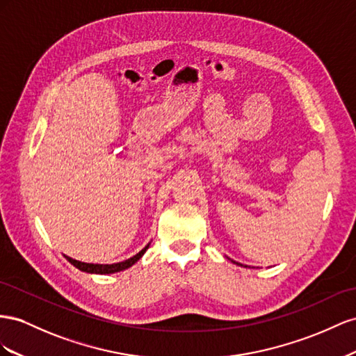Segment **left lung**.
Masks as SVG:
<instances>
[{"instance_id":"obj_1","label":"left lung","mask_w":356,"mask_h":356,"mask_svg":"<svg viewBox=\"0 0 356 356\" xmlns=\"http://www.w3.org/2000/svg\"><path fill=\"white\" fill-rule=\"evenodd\" d=\"M232 262H234V264H237V266H241V264H240V262H236V261H232Z\"/></svg>"}]
</instances>
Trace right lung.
Returning a JSON list of instances; mask_svg holds the SVG:
<instances>
[{"label":"right lung","instance_id":"add662e5","mask_svg":"<svg viewBox=\"0 0 356 356\" xmlns=\"http://www.w3.org/2000/svg\"><path fill=\"white\" fill-rule=\"evenodd\" d=\"M150 245V243H149ZM149 245L145 246L143 249H141L137 255L131 257L125 261L122 262H116V264H89V262H82V261H77V259H73L70 258L67 255H64L67 258V261L70 264H73V266L76 268H79L80 271H85V273H90V274H111V273H118V271H124L127 268H129L131 266H134V264L145 255V252L149 249Z\"/></svg>","mask_w":356,"mask_h":356}]
</instances>
